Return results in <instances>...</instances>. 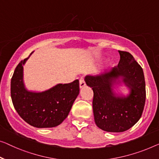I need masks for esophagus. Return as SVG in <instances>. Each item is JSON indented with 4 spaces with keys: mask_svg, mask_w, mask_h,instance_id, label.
<instances>
[{
    "mask_svg": "<svg viewBox=\"0 0 159 159\" xmlns=\"http://www.w3.org/2000/svg\"><path fill=\"white\" fill-rule=\"evenodd\" d=\"M79 84H80V88H83L86 86V82H85L84 79L83 77H81L79 80Z\"/></svg>",
    "mask_w": 159,
    "mask_h": 159,
    "instance_id": "esophagus-1",
    "label": "esophagus"
}]
</instances>
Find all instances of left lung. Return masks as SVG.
Wrapping results in <instances>:
<instances>
[{
	"mask_svg": "<svg viewBox=\"0 0 159 159\" xmlns=\"http://www.w3.org/2000/svg\"><path fill=\"white\" fill-rule=\"evenodd\" d=\"M117 66L98 75H86L88 86L93 91V110L95 123L107 132H124L138 122L146 101V84L141 66L131 53L118 51ZM130 89L127 97L116 96L112 87L116 80Z\"/></svg>",
	"mask_w": 159,
	"mask_h": 159,
	"instance_id": "left-lung-1",
	"label": "left lung"
}]
</instances>
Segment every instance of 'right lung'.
<instances>
[{"mask_svg": "<svg viewBox=\"0 0 159 159\" xmlns=\"http://www.w3.org/2000/svg\"><path fill=\"white\" fill-rule=\"evenodd\" d=\"M28 58L18 63L12 76L11 96L14 108L18 115L32 126H57L68 116L79 93V80L59 84L40 93L28 91L23 80V66Z\"/></svg>", "mask_w": 159, "mask_h": 159, "instance_id": "add662e5", "label": "right lung"}]
</instances>
